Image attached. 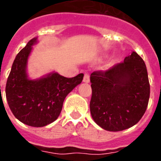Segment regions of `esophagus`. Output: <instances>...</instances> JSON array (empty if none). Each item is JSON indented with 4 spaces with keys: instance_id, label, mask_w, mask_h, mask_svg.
<instances>
[{
    "instance_id": "obj_1",
    "label": "esophagus",
    "mask_w": 161,
    "mask_h": 161,
    "mask_svg": "<svg viewBox=\"0 0 161 161\" xmlns=\"http://www.w3.org/2000/svg\"><path fill=\"white\" fill-rule=\"evenodd\" d=\"M89 81H90V76H89V73H85L84 77H83V82L84 83H89Z\"/></svg>"
}]
</instances>
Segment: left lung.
Instances as JSON below:
<instances>
[{
    "instance_id": "left-lung-1",
    "label": "left lung",
    "mask_w": 161,
    "mask_h": 161,
    "mask_svg": "<svg viewBox=\"0 0 161 161\" xmlns=\"http://www.w3.org/2000/svg\"><path fill=\"white\" fill-rule=\"evenodd\" d=\"M90 82V113L103 129L118 132L140 121L149 104L150 86L145 63L136 52L106 71L92 72Z\"/></svg>"
}]
</instances>
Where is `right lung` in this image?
Masks as SVG:
<instances>
[{"label":"right lung","mask_w":161,"mask_h":161,"mask_svg":"<svg viewBox=\"0 0 161 161\" xmlns=\"http://www.w3.org/2000/svg\"><path fill=\"white\" fill-rule=\"evenodd\" d=\"M37 38L29 40L13 61L6 85V97L12 114L24 124L45 127L56 121L67 95L82 83L83 74L65 78L56 72L38 80L26 73L27 61Z\"/></svg>","instance_id":"right-lung-1"}]
</instances>
